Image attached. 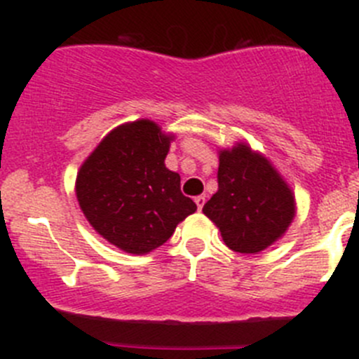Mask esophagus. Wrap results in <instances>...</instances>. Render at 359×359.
<instances>
[{
	"label": "esophagus",
	"instance_id": "34e87169",
	"mask_svg": "<svg viewBox=\"0 0 359 359\" xmlns=\"http://www.w3.org/2000/svg\"><path fill=\"white\" fill-rule=\"evenodd\" d=\"M194 203H196V206H198V210H203V205H205V196H196L194 198Z\"/></svg>",
	"mask_w": 359,
	"mask_h": 359
}]
</instances>
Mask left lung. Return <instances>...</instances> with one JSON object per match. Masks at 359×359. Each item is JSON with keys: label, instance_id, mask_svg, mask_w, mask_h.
Wrapping results in <instances>:
<instances>
[{"label": "left lung", "instance_id": "left-lung-1", "mask_svg": "<svg viewBox=\"0 0 359 359\" xmlns=\"http://www.w3.org/2000/svg\"><path fill=\"white\" fill-rule=\"evenodd\" d=\"M219 189L203 213L219 227L224 243L238 253H259L276 243L293 222L292 187L248 142L219 151Z\"/></svg>", "mask_w": 359, "mask_h": 359}]
</instances>
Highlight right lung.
Masks as SVG:
<instances>
[{
    "label": "right lung",
    "mask_w": 359,
    "mask_h": 359,
    "mask_svg": "<svg viewBox=\"0 0 359 359\" xmlns=\"http://www.w3.org/2000/svg\"><path fill=\"white\" fill-rule=\"evenodd\" d=\"M173 139L151 119L123 123L79 166L76 198L83 215L123 252H153L196 212V203L180 193L179 173L165 165Z\"/></svg>",
    "instance_id": "obj_1"
}]
</instances>
